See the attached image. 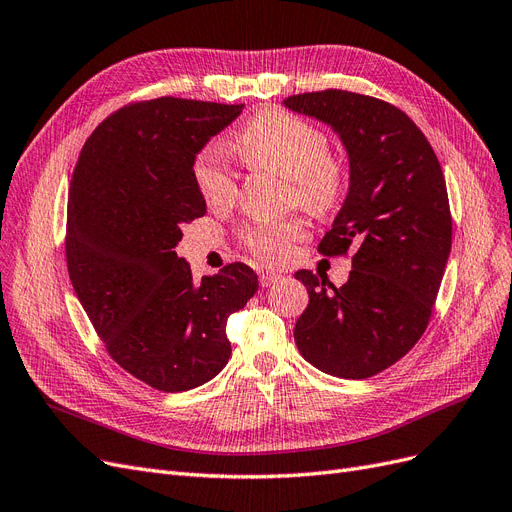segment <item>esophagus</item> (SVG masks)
I'll use <instances>...</instances> for the list:
<instances>
[{
    "label": "esophagus",
    "mask_w": 512,
    "mask_h": 512,
    "mask_svg": "<svg viewBox=\"0 0 512 512\" xmlns=\"http://www.w3.org/2000/svg\"><path fill=\"white\" fill-rule=\"evenodd\" d=\"M279 279H281V275L275 273V271H262V273H260V286H262V288H269V286L277 284Z\"/></svg>",
    "instance_id": "esophagus-1"
}]
</instances>
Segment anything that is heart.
<instances>
[{
    "label": "heart",
    "instance_id": "b5f03b06",
    "mask_svg": "<svg viewBox=\"0 0 512 512\" xmlns=\"http://www.w3.org/2000/svg\"><path fill=\"white\" fill-rule=\"evenodd\" d=\"M235 150L252 167L273 171L292 182L298 201L313 211H330L345 195V169L330 158L328 135L301 116L262 110L235 135ZM195 182L209 207H226L237 197V180L216 152L195 161ZM305 235L298 220L245 226L241 239L264 262H284L292 243Z\"/></svg>",
    "mask_w": 512,
    "mask_h": 512
}]
</instances>
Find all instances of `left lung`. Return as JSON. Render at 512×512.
Wrapping results in <instances>:
<instances>
[{"instance_id":"obj_1","label":"left lung","mask_w":512,"mask_h":512,"mask_svg":"<svg viewBox=\"0 0 512 512\" xmlns=\"http://www.w3.org/2000/svg\"><path fill=\"white\" fill-rule=\"evenodd\" d=\"M339 135L349 158V188L324 256L354 252L349 279L296 271L309 305L294 341L315 368L366 379L398 362L424 334L451 252L447 186L426 135L394 105L328 88L284 99Z\"/></svg>"}]
</instances>
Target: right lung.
<instances>
[{
	"label": "right lung",
	"mask_w": 512,
	"mask_h": 512,
	"mask_svg": "<svg viewBox=\"0 0 512 512\" xmlns=\"http://www.w3.org/2000/svg\"><path fill=\"white\" fill-rule=\"evenodd\" d=\"M241 105L161 97L114 112L86 139L67 203V271L110 356L161 392L214 379L231 358L228 315L258 290L233 262L192 279L175 254L182 224L205 216L197 154Z\"/></svg>",
	"instance_id": "add662e5"
}]
</instances>
